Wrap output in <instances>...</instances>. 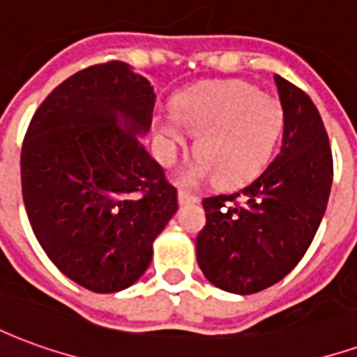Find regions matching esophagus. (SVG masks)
Here are the masks:
<instances>
[{
    "mask_svg": "<svg viewBox=\"0 0 357 357\" xmlns=\"http://www.w3.org/2000/svg\"><path fill=\"white\" fill-rule=\"evenodd\" d=\"M178 201L181 206H183V204H195V202H199V197H195V195H191L189 191H185V189H179Z\"/></svg>",
    "mask_w": 357,
    "mask_h": 357,
    "instance_id": "obj_1",
    "label": "esophagus"
}]
</instances>
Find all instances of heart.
Listing matches in <instances>:
<instances>
[{
  "label": "heart",
  "instance_id": "1",
  "mask_svg": "<svg viewBox=\"0 0 357 357\" xmlns=\"http://www.w3.org/2000/svg\"><path fill=\"white\" fill-rule=\"evenodd\" d=\"M174 116H156L155 149L158 160L172 166L197 135L199 158L181 172V183L199 185L216 178L235 187L255 179L273 155L284 126L279 99L260 93L247 82H218L178 95Z\"/></svg>",
  "mask_w": 357,
  "mask_h": 357
}]
</instances>
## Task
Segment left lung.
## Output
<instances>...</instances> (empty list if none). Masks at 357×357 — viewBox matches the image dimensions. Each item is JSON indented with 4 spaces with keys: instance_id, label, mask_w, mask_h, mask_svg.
I'll use <instances>...</instances> for the list:
<instances>
[{
    "instance_id": "8db88e82",
    "label": "left lung",
    "mask_w": 357,
    "mask_h": 357,
    "mask_svg": "<svg viewBox=\"0 0 357 357\" xmlns=\"http://www.w3.org/2000/svg\"><path fill=\"white\" fill-rule=\"evenodd\" d=\"M273 80L284 110L279 153L241 191L202 201L197 262L210 283L235 294H255L291 273L314 241L333 183L319 110L291 82Z\"/></svg>"
}]
</instances>
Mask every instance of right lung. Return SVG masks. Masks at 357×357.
Returning a JSON list of instances; mask_svg holds the SVG:
<instances>
[{"label":"right lung","mask_w":357,"mask_h":357,"mask_svg":"<svg viewBox=\"0 0 357 357\" xmlns=\"http://www.w3.org/2000/svg\"><path fill=\"white\" fill-rule=\"evenodd\" d=\"M156 95L122 61L93 65L53 89L28 126L20 181L45 255L93 292L139 279L178 191L141 145Z\"/></svg>","instance_id":"1"}]
</instances>
